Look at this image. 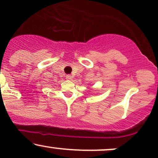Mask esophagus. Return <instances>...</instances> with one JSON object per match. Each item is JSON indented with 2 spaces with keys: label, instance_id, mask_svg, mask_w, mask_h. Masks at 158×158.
<instances>
[{
  "label": "esophagus",
  "instance_id": "obj_1",
  "mask_svg": "<svg viewBox=\"0 0 158 158\" xmlns=\"http://www.w3.org/2000/svg\"><path fill=\"white\" fill-rule=\"evenodd\" d=\"M66 79H68V80H72L73 77H72L71 75H67L66 76Z\"/></svg>",
  "mask_w": 158,
  "mask_h": 158
}]
</instances>
